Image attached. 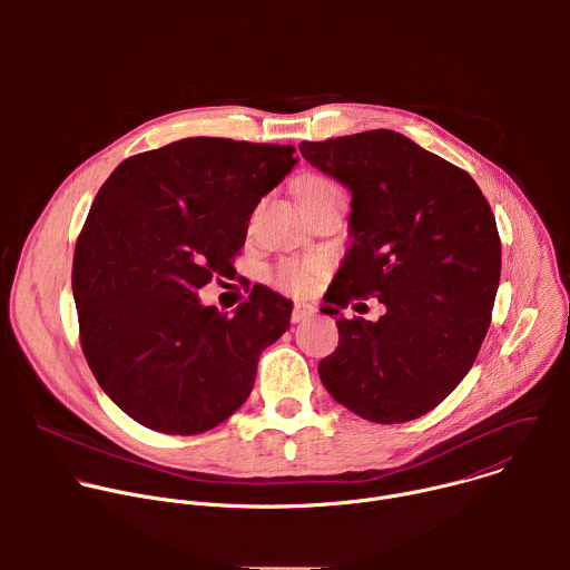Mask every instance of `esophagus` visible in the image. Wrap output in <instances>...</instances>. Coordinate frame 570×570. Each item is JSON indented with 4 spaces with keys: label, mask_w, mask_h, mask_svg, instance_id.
Segmentation results:
<instances>
[{
    "label": "esophagus",
    "mask_w": 570,
    "mask_h": 570,
    "mask_svg": "<svg viewBox=\"0 0 570 570\" xmlns=\"http://www.w3.org/2000/svg\"><path fill=\"white\" fill-rule=\"evenodd\" d=\"M315 315V306L313 304H306V302H297L293 306V313H291V322H304V320H311Z\"/></svg>",
    "instance_id": "obj_1"
}]
</instances>
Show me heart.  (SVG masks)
<instances>
[{
  "label": "heart",
  "mask_w": 570,
  "mask_h": 570,
  "mask_svg": "<svg viewBox=\"0 0 570 570\" xmlns=\"http://www.w3.org/2000/svg\"><path fill=\"white\" fill-rule=\"evenodd\" d=\"M343 194L336 183L322 178V176H304L299 180V200H311V198H324V196H334ZM324 268L320 262H284L275 271V284L293 295H304L308 293L317 279L322 277Z\"/></svg>",
  "instance_id": "heart-1"
}]
</instances>
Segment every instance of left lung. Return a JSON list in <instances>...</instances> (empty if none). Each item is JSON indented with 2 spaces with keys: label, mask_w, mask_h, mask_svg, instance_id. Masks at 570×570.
<instances>
[{
  "label": "left lung",
  "mask_w": 570,
  "mask_h": 570,
  "mask_svg": "<svg viewBox=\"0 0 570 570\" xmlns=\"http://www.w3.org/2000/svg\"><path fill=\"white\" fill-rule=\"evenodd\" d=\"M299 153L352 191V248L324 308L367 295L385 304L376 322H336L320 379L363 420H417L466 376L490 330L501 279L492 207L466 171L394 130L302 141Z\"/></svg>",
  "instance_id": "left-lung-1"
}]
</instances>
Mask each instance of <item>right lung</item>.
I'll list each match as a JSON object with an SVG mask.
<instances>
[{
	"mask_svg": "<svg viewBox=\"0 0 570 570\" xmlns=\"http://www.w3.org/2000/svg\"><path fill=\"white\" fill-rule=\"evenodd\" d=\"M293 153L187 137L124 159L99 189L71 291L88 365L137 424L198 435L250 396L259 354L288 330L293 304L262 286L227 315L203 306L198 288L229 271Z\"/></svg>",
	"mask_w": 570,
	"mask_h": 570,
	"instance_id": "right-lung-1",
	"label": "right lung"
}]
</instances>
